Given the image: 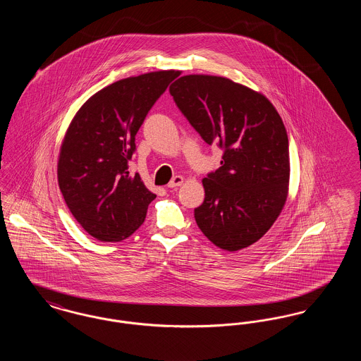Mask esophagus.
<instances>
[{"label": "esophagus", "instance_id": "1", "mask_svg": "<svg viewBox=\"0 0 361 361\" xmlns=\"http://www.w3.org/2000/svg\"><path fill=\"white\" fill-rule=\"evenodd\" d=\"M184 181H185V178H184L183 176H176V177H173L172 180H171V183L168 184V187H169V188H177V187L183 185Z\"/></svg>", "mask_w": 361, "mask_h": 361}]
</instances>
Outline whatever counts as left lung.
Segmentation results:
<instances>
[{"label": "left lung", "mask_w": 361, "mask_h": 361, "mask_svg": "<svg viewBox=\"0 0 361 361\" xmlns=\"http://www.w3.org/2000/svg\"><path fill=\"white\" fill-rule=\"evenodd\" d=\"M169 92L200 137L224 150L222 166L202 181L196 224L227 252L253 245L288 196V137L279 112L262 93L221 75H183Z\"/></svg>", "instance_id": "left-lung-1"}]
</instances>
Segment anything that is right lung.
Segmentation results:
<instances>
[{"instance_id": "right-lung-1", "label": "right lung", "mask_w": 361, "mask_h": 361, "mask_svg": "<svg viewBox=\"0 0 361 361\" xmlns=\"http://www.w3.org/2000/svg\"><path fill=\"white\" fill-rule=\"evenodd\" d=\"M178 70L119 80L89 97L70 121L58 184L75 221L102 242H121L145 222L155 193L128 172L135 135Z\"/></svg>"}]
</instances>
